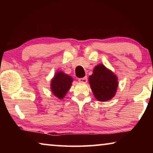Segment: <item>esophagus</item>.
I'll return each instance as SVG.
<instances>
[{"label": "esophagus", "instance_id": "1", "mask_svg": "<svg viewBox=\"0 0 153 153\" xmlns=\"http://www.w3.org/2000/svg\"><path fill=\"white\" fill-rule=\"evenodd\" d=\"M78 80H79V82H81V83H87V81H88V79H87V76H85V77H83V78H80V79H79Z\"/></svg>", "mask_w": 153, "mask_h": 153}]
</instances>
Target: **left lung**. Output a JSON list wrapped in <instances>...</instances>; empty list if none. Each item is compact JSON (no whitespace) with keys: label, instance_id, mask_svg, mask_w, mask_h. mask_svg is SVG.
I'll use <instances>...</instances> for the list:
<instances>
[{"label":"left lung","instance_id":"obj_1","mask_svg":"<svg viewBox=\"0 0 153 153\" xmlns=\"http://www.w3.org/2000/svg\"><path fill=\"white\" fill-rule=\"evenodd\" d=\"M93 95L97 100L108 101L114 97L118 88V78L104 65L95 67L93 74L88 78Z\"/></svg>","mask_w":153,"mask_h":153}]
</instances>
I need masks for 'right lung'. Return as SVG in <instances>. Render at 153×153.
Here are the masks:
<instances>
[{
	"label": "right lung",
	"mask_w": 153,
	"mask_h": 153,
	"mask_svg": "<svg viewBox=\"0 0 153 153\" xmlns=\"http://www.w3.org/2000/svg\"><path fill=\"white\" fill-rule=\"evenodd\" d=\"M73 79L63 72H57L51 79V89L52 93L58 99L61 100L65 97L70 88Z\"/></svg>",
	"instance_id": "1"
}]
</instances>
